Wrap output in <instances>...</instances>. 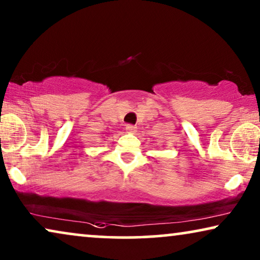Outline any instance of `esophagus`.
<instances>
[{
	"mask_svg": "<svg viewBox=\"0 0 260 260\" xmlns=\"http://www.w3.org/2000/svg\"><path fill=\"white\" fill-rule=\"evenodd\" d=\"M125 130L127 133H135V131H136V126L131 125V124H127V125H125Z\"/></svg>",
	"mask_w": 260,
	"mask_h": 260,
	"instance_id": "1",
	"label": "esophagus"
}]
</instances>
